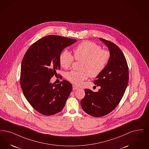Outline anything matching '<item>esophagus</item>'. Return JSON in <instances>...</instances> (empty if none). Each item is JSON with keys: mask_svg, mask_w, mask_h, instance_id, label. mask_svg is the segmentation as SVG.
<instances>
[{"mask_svg": "<svg viewBox=\"0 0 149 149\" xmlns=\"http://www.w3.org/2000/svg\"><path fill=\"white\" fill-rule=\"evenodd\" d=\"M79 89V88H77V86H75V85H72V89L74 90H77Z\"/></svg>", "mask_w": 149, "mask_h": 149, "instance_id": "obj_1", "label": "esophagus"}]
</instances>
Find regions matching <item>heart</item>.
<instances>
[{"mask_svg": "<svg viewBox=\"0 0 149 149\" xmlns=\"http://www.w3.org/2000/svg\"><path fill=\"white\" fill-rule=\"evenodd\" d=\"M73 52L74 56L69 51H63L60 54L59 63L62 68L68 69L71 66L74 59L81 61V71L72 70L65 74L66 79L77 85H81L89 76L94 77L99 75L111 58V53L108 50L101 49L100 45L90 41L81 42L74 49Z\"/></svg>", "mask_w": 149, "mask_h": 149, "instance_id": "b5f03b06", "label": "heart"}]
</instances>
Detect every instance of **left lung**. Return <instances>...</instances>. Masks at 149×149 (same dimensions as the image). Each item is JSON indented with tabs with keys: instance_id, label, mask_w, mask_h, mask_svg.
I'll use <instances>...</instances> for the list:
<instances>
[{
	"instance_id": "1",
	"label": "left lung",
	"mask_w": 149,
	"mask_h": 149,
	"mask_svg": "<svg viewBox=\"0 0 149 149\" xmlns=\"http://www.w3.org/2000/svg\"><path fill=\"white\" fill-rule=\"evenodd\" d=\"M100 39L108 47L111 58L104 70L94 81L101 89L97 92L85 89V95L81 100L84 111L94 117L105 116L118 106L129 81V68L121 50L113 42Z\"/></svg>"
}]
</instances>
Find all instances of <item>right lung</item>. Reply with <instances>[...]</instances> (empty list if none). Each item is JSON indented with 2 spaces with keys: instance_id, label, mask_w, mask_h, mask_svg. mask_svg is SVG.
<instances>
[{
  "instance_id": "1",
  "label": "right lung",
  "mask_w": 149,
  "mask_h": 149,
  "mask_svg": "<svg viewBox=\"0 0 149 149\" xmlns=\"http://www.w3.org/2000/svg\"><path fill=\"white\" fill-rule=\"evenodd\" d=\"M77 40L59 36H44L33 43L22 60L20 83L24 96L39 113L50 116L64 108L72 90L66 80L50 82L60 70V54Z\"/></svg>"
}]
</instances>
